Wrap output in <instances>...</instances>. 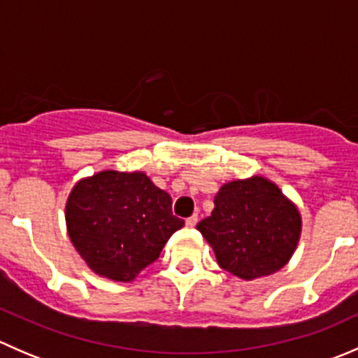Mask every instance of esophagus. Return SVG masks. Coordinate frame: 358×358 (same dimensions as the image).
<instances>
[{"label": "esophagus", "instance_id": "obj_1", "mask_svg": "<svg viewBox=\"0 0 358 358\" xmlns=\"http://www.w3.org/2000/svg\"><path fill=\"white\" fill-rule=\"evenodd\" d=\"M197 220H199V218H197V215H192V216H190V218H187V227H190V229H192V227H196L197 225Z\"/></svg>", "mask_w": 358, "mask_h": 358}]
</instances>
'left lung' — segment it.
Wrapping results in <instances>:
<instances>
[{
  "mask_svg": "<svg viewBox=\"0 0 358 358\" xmlns=\"http://www.w3.org/2000/svg\"><path fill=\"white\" fill-rule=\"evenodd\" d=\"M223 270L243 280L279 272L301 236L298 206L265 176L232 180L197 225Z\"/></svg>",
  "mask_w": 358,
  "mask_h": 358,
  "instance_id": "8db88e82",
  "label": "left lung"
}]
</instances>
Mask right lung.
<instances>
[{"label":"right lung","instance_id":"right-lung-1","mask_svg":"<svg viewBox=\"0 0 358 358\" xmlns=\"http://www.w3.org/2000/svg\"><path fill=\"white\" fill-rule=\"evenodd\" d=\"M69 239L96 275L131 282L183 227L171 197L142 171L103 169L81 178L66 202Z\"/></svg>","mask_w":358,"mask_h":358}]
</instances>
